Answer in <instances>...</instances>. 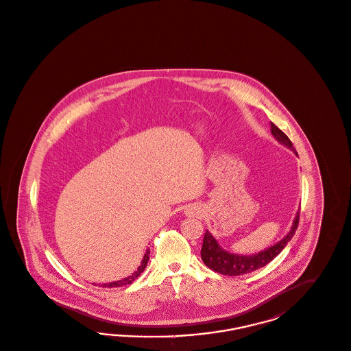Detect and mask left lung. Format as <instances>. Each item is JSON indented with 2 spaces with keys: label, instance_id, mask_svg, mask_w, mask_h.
I'll list each match as a JSON object with an SVG mask.
<instances>
[{
  "label": "left lung",
  "instance_id": "obj_1",
  "mask_svg": "<svg viewBox=\"0 0 351 351\" xmlns=\"http://www.w3.org/2000/svg\"><path fill=\"white\" fill-rule=\"evenodd\" d=\"M271 132L275 136V138L278 140V143H281L282 145L288 146L289 149L294 150V153L297 154L289 137L282 132L280 128H278L274 123H271ZM298 223H300V211L297 213V217L294 219V223H293V227H291L289 233L281 241H278L274 246H271L266 250L254 255L232 254V253L223 250L219 246L218 241L213 237V234L208 230H206L202 249H201V258H202L206 266L208 267L210 269L218 272V274H221V275L239 276V275H245V274L253 272L255 269L268 265L274 258H276L281 253V250L287 246V243L294 236L295 230L298 227Z\"/></svg>",
  "mask_w": 351,
  "mask_h": 351
}]
</instances>
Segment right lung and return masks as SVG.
I'll list each match as a JSON object with an SVG mask.
<instances>
[{"instance_id":"right-lung-1","label":"right lung","mask_w":351,"mask_h":351,"mask_svg":"<svg viewBox=\"0 0 351 351\" xmlns=\"http://www.w3.org/2000/svg\"><path fill=\"white\" fill-rule=\"evenodd\" d=\"M149 254H150V250L147 249L146 250L145 255H144V259L141 262V265L137 268V271H134L131 276L128 278H123L119 281H114V282H109V284H102V287L105 288H118V287H123V285H128V284H132L133 281L136 278H138L141 275V272L145 269L146 265H147V261H149Z\"/></svg>"}]
</instances>
